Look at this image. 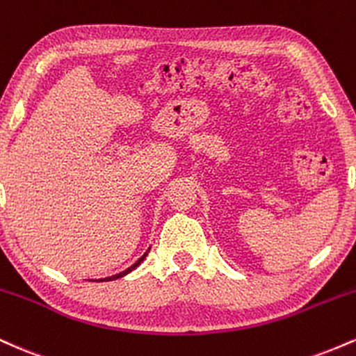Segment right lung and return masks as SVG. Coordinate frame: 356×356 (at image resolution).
Returning <instances> with one entry per match:
<instances>
[{
    "label": "right lung",
    "mask_w": 356,
    "mask_h": 356,
    "mask_svg": "<svg viewBox=\"0 0 356 356\" xmlns=\"http://www.w3.org/2000/svg\"><path fill=\"white\" fill-rule=\"evenodd\" d=\"M145 256H147V252H145V254H144V256H142V257H140V259H138V261H136V263H134V264H132V266H130V268H127V269H125V271L118 273V275H113V276H110V277H102V280H95V281H113V280H118V277H122V276L129 275V273H130V271H134V269H136V268L138 266V264H140V263H142V261H144V259H145Z\"/></svg>",
    "instance_id": "obj_1"
}]
</instances>
